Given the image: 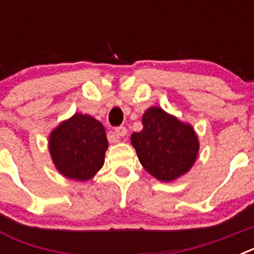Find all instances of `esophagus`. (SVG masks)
<instances>
[{
    "mask_svg": "<svg viewBox=\"0 0 254 254\" xmlns=\"http://www.w3.org/2000/svg\"><path fill=\"white\" fill-rule=\"evenodd\" d=\"M126 133H127V129L126 127L121 126V127H117L116 131H114L113 136H112V142H118V141L122 140V137H125Z\"/></svg>",
    "mask_w": 254,
    "mask_h": 254,
    "instance_id": "34e87169",
    "label": "esophagus"
}]
</instances>
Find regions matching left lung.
<instances>
[{
    "mask_svg": "<svg viewBox=\"0 0 254 254\" xmlns=\"http://www.w3.org/2000/svg\"><path fill=\"white\" fill-rule=\"evenodd\" d=\"M142 126V131L132 133L131 142L146 172L161 182H172L192 168L199 149L192 126L159 107L143 113Z\"/></svg>",
    "mask_w": 254,
    "mask_h": 254,
    "instance_id": "left-lung-1",
    "label": "left lung"
}]
</instances>
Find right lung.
I'll return each mask as SVG.
<instances>
[{
	"label": "right lung",
	"instance_id": "right-lung-1",
	"mask_svg": "<svg viewBox=\"0 0 254 254\" xmlns=\"http://www.w3.org/2000/svg\"><path fill=\"white\" fill-rule=\"evenodd\" d=\"M48 145L58 172L81 182L89 181L102 169L108 140L99 121L76 113L51 132Z\"/></svg>",
	"mask_w": 254,
	"mask_h": 254
}]
</instances>
